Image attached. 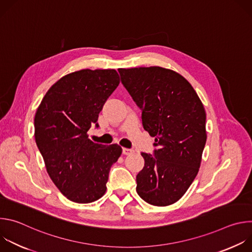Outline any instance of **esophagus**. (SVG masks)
<instances>
[{"label": "esophagus", "mask_w": 252, "mask_h": 252, "mask_svg": "<svg viewBox=\"0 0 252 252\" xmlns=\"http://www.w3.org/2000/svg\"><path fill=\"white\" fill-rule=\"evenodd\" d=\"M132 153H133V151H132V150L126 149V148H124V149H123V154H124V155H126V156L130 155V154H132Z\"/></svg>", "instance_id": "1"}]
</instances>
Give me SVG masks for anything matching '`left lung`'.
I'll use <instances>...</instances> for the list:
<instances>
[{"label":"left lung","instance_id":"1","mask_svg":"<svg viewBox=\"0 0 252 252\" xmlns=\"http://www.w3.org/2000/svg\"><path fill=\"white\" fill-rule=\"evenodd\" d=\"M119 73L157 147L155 157L141 153L145 166L136 175V192L150 204L170 205L184 196L199 170L207 137L203 104L172 69L132 67Z\"/></svg>","mask_w":252,"mask_h":252}]
</instances>
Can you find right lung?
<instances>
[{
  "label": "right lung",
  "instance_id": "1",
  "mask_svg": "<svg viewBox=\"0 0 252 252\" xmlns=\"http://www.w3.org/2000/svg\"><path fill=\"white\" fill-rule=\"evenodd\" d=\"M120 84L116 69H81L55 83L34 115V139L47 172L69 200L90 203L106 190L112 165L122 148L89 138L98 114Z\"/></svg>",
  "mask_w": 252,
  "mask_h": 252
}]
</instances>
